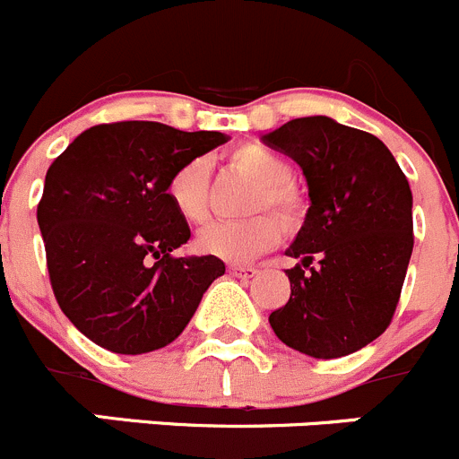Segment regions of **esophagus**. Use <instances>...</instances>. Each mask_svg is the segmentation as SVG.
<instances>
[{"label": "esophagus", "mask_w": 459, "mask_h": 459, "mask_svg": "<svg viewBox=\"0 0 459 459\" xmlns=\"http://www.w3.org/2000/svg\"><path fill=\"white\" fill-rule=\"evenodd\" d=\"M230 273L234 274V277L238 279H252L259 274V270L255 268V265H238V264H232L230 265Z\"/></svg>", "instance_id": "34e87169"}]
</instances>
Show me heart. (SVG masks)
Segmentation results:
<instances>
[{"label":"heart","instance_id":"obj_1","mask_svg":"<svg viewBox=\"0 0 459 459\" xmlns=\"http://www.w3.org/2000/svg\"><path fill=\"white\" fill-rule=\"evenodd\" d=\"M230 164L259 182L250 200L252 212L273 209L286 227L298 225L304 213V198L290 182L292 167L286 157L261 143H243L230 152ZM167 198L182 221L203 222L209 216L207 161L189 160L180 164L167 180ZM278 221L270 213H256L243 221L212 222L198 232L195 247L222 261H250L277 246L283 234Z\"/></svg>","mask_w":459,"mask_h":459}]
</instances>
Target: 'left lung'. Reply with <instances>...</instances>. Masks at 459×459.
<instances>
[{
	"label": "left lung",
	"instance_id": "left-lung-1",
	"mask_svg": "<svg viewBox=\"0 0 459 459\" xmlns=\"http://www.w3.org/2000/svg\"><path fill=\"white\" fill-rule=\"evenodd\" d=\"M308 185L307 221L286 250L290 298L270 313L288 347L313 358L363 349L390 326L412 255V191L385 143L329 117L264 134Z\"/></svg>",
	"mask_w": 459,
	"mask_h": 459
}]
</instances>
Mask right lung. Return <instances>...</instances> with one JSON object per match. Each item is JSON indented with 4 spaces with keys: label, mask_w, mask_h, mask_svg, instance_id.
<instances>
[{
    "label": "right lung",
    "mask_w": 459,
    "mask_h": 459,
    "mask_svg": "<svg viewBox=\"0 0 459 459\" xmlns=\"http://www.w3.org/2000/svg\"><path fill=\"white\" fill-rule=\"evenodd\" d=\"M157 121L91 126L45 178L38 225L56 302L74 326L115 353L155 351L178 338L225 264L173 256L189 222L173 212L167 180L225 143Z\"/></svg>",
    "instance_id": "1"
}]
</instances>
